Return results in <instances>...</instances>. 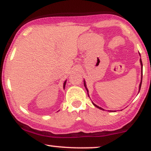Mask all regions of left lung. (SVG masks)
<instances>
[{
    "mask_svg": "<svg viewBox=\"0 0 151 151\" xmlns=\"http://www.w3.org/2000/svg\"><path fill=\"white\" fill-rule=\"evenodd\" d=\"M140 56H141V55H140ZM140 62H141V67H142V68H143V64H142L141 59H140ZM142 77H143V74H141V83H140V85H139V91H140V89H141V84H142ZM84 86H85V88H86V91H87V93H88V89H87V88H86V83H85V81H84ZM88 96H89V95H88ZM92 103H93V102H92ZM93 104L94 105V106H96V108H98V109H101V110H104V109H102V108H101V107H99V106L96 105V104H93Z\"/></svg>",
    "mask_w": 151,
    "mask_h": 151,
    "instance_id": "left-lung-1",
    "label": "left lung"
}]
</instances>
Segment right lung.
I'll use <instances>...</instances> for the list:
<instances>
[{
  "label": "right lung",
  "instance_id": "right-lung-1",
  "mask_svg": "<svg viewBox=\"0 0 151 151\" xmlns=\"http://www.w3.org/2000/svg\"><path fill=\"white\" fill-rule=\"evenodd\" d=\"M66 82H67V80H66L65 82H64V85H63V88L64 89H65V84H66Z\"/></svg>",
  "mask_w": 151,
  "mask_h": 151
}]
</instances>
